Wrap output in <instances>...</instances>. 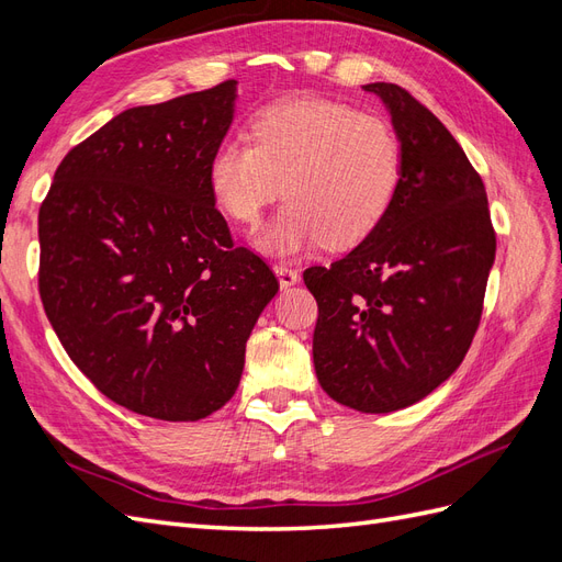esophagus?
<instances>
[{"label":"esophagus","instance_id":"34e87169","mask_svg":"<svg viewBox=\"0 0 562 562\" xmlns=\"http://www.w3.org/2000/svg\"><path fill=\"white\" fill-rule=\"evenodd\" d=\"M274 274L279 277V285L283 288H291V285H295L297 281H300V274H297V269H293V267H288V265H277L274 267Z\"/></svg>","mask_w":562,"mask_h":562}]
</instances>
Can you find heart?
I'll return each mask as SVG.
<instances>
[{"mask_svg":"<svg viewBox=\"0 0 562 562\" xmlns=\"http://www.w3.org/2000/svg\"><path fill=\"white\" fill-rule=\"evenodd\" d=\"M250 145L223 143L209 161L215 206L255 227L281 196L277 225L258 246L295 255L318 244L359 246L394 209L403 182V145L384 119L328 98L297 95L250 119Z\"/></svg>","mask_w":562,"mask_h":562,"instance_id":"1","label":"heart"}]
</instances>
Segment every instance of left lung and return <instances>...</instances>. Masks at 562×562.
I'll return each instance as SVG.
<instances>
[{
  "label": "left lung",
  "instance_id": "left-lung-1",
  "mask_svg": "<svg viewBox=\"0 0 562 562\" xmlns=\"http://www.w3.org/2000/svg\"><path fill=\"white\" fill-rule=\"evenodd\" d=\"M403 145V182L384 223L342 260L310 267L318 302L314 368L326 394L359 413L429 396L479 330L497 239L464 149L396 83H366Z\"/></svg>",
  "mask_w": 562,
  "mask_h": 562
}]
</instances>
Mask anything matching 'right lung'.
<instances>
[{
  "label": "right lung",
  "mask_w": 562,
  "mask_h": 562,
  "mask_svg": "<svg viewBox=\"0 0 562 562\" xmlns=\"http://www.w3.org/2000/svg\"><path fill=\"white\" fill-rule=\"evenodd\" d=\"M236 81L124 110L67 151L40 209V295L60 345L128 411L196 422L239 386L246 342L279 293L232 241L209 161Z\"/></svg>",
  "instance_id": "right-lung-1"
}]
</instances>
